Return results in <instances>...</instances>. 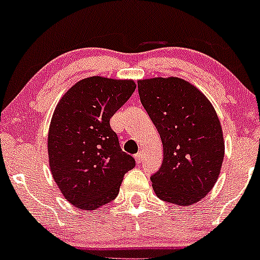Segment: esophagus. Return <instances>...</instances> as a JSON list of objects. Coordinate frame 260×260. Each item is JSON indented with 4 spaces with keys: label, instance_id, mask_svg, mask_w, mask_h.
<instances>
[{
    "label": "esophagus",
    "instance_id": "1",
    "mask_svg": "<svg viewBox=\"0 0 260 260\" xmlns=\"http://www.w3.org/2000/svg\"><path fill=\"white\" fill-rule=\"evenodd\" d=\"M142 158H144V154H142L141 151H139V152L135 154V159H136V162H138V163H141V162H142Z\"/></svg>",
    "mask_w": 260,
    "mask_h": 260
}]
</instances>
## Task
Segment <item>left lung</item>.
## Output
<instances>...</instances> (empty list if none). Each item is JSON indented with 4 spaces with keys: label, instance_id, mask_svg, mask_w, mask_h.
<instances>
[{
    "label": "left lung",
    "instance_id": "1",
    "mask_svg": "<svg viewBox=\"0 0 260 260\" xmlns=\"http://www.w3.org/2000/svg\"><path fill=\"white\" fill-rule=\"evenodd\" d=\"M142 106L158 130L163 162L151 177L157 197L188 206L203 199L220 176L222 127L210 101L178 77L138 82Z\"/></svg>",
    "mask_w": 260,
    "mask_h": 260
}]
</instances>
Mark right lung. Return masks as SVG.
<instances>
[{
    "label": "right lung",
    "mask_w": 260,
    "mask_h": 260,
    "mask_svg": "<svg viewBox=\"0 0 260 260\" xmlns=\"http://www.w3.org/2000/svg\"><path fill=\"white\" fill-rule=\"evenodd\" d=\"M135 88L133 80L93 76L74 84L55 108L49 165L61 193L77 209L92 211L114 200L124 174L135 167L110 127V118Z\"/></svg>",
    "instance_id": "1"
}]
</instances>
